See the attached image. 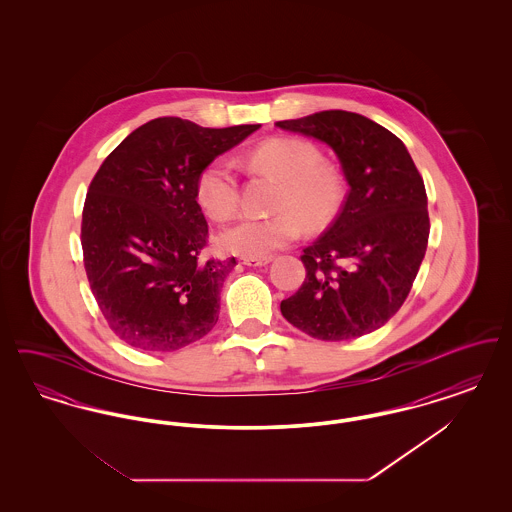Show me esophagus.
Here are the masks:
<instances>
[{"mask_svg":"<svg viewBox=\"0 0 512 512\" xmlns=\"http://www.w3.org/2000/svg\"><path fill=\"white\" fill-rule=\"evenodd\" d=\"M272 261V257H242V263L247 267H263Z\"/></svg>","mask_w":512,"mask_h":512,"instance_id":"obj_1","label":"esophagus"}]
</instances>
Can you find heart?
Masks as SVG:
<instances>
[{
	"instance_id": "obj_1",
	"label": "heart",
	"mask_w": 512,
	"mask_h": 512,
	"mask_svg": "<svg viewBox=\"0 0 512 512\" xmlns=\"http://www.w3.org/2000/svg\"><path fill=\"white\" fill-rule=\"evenodd\" d=\"M247 165L280 180V192L274 201V209L280 213L268 219L245 217L226 226L217 236V245L224 253L267 257L295 242L301 234V224L307 230H320L338 215L345 195L343 176L334 165L322 161L313 144L272 138L251 149ZM195 195L211 219H230L240 207L236 174L222 159L201 169Z\"/></svg>"
}]
</instances>
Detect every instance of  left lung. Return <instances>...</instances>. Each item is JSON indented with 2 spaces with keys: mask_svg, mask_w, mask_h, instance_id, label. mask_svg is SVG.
<instances>
[{
  "mask_svg": "<svg viewBox=\"0 0 512 512\" xmlns=\"http://www.w3.org/2000/svg\"><path fill=\"white\" fill-rule=\"evenodd\" d=\"M276 126L332 147L349 184L340 215L303 249L307 276L280 311L317 340L370 334L401 309L424 259V180L405 144L363 115L320 111Z\"/></svg>",
  "mask_w": 512,
  "mask_h": 512,
  "instance_id": "left-lung-1",
  "label": "left lung"
}]
</instances>
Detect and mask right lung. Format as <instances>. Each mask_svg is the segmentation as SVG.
<instances>
[{
  "label": "right lung",
  "instance_id": "1",
  "mask_svg": "<svg viewBox=\"0 0 512 512\" xmlns=\"http://www.w3.org/2000/svg\"><path fill=\"white\" fill-rule=\"evenodd\" d=\"M259 126L203 128L161 117L128 134L101 163L80 240L92 293L124 343L176 351L217 324L220 288L236 259H199L209 228L195 182Z\"/></svg>",
  "mask_w": 512,
  "mask_h": 512
}]
</instances>
